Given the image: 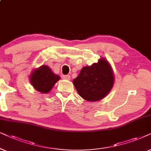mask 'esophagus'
<instances>
[{"instance_id": "34e87169", "label": "esophagus", "mask_w": 151, "mask_h": 151, "mask_svg": "<svg viewBox=\"0 0 151 151\" xmlns=\"http://www.w3.org/2000/svg\"><path fill=\"white\" fill-rule=\"evenodd\" d=\"M63 78L65 80H70V75H65V76H63Z\"/></svg>"}]
</instances>
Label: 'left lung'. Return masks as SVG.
<instances>
[{
    "instance_id": "obj_1",
    "label": "left lung",
    "mask_w": 151,
    "mask_h": 151,
    "mask_svg": "<svg viewBox=\"0 0 151 151\" xmlns=\"http://www.w3.org/2000/svg\"><path fill=\"white\" fill-rule=\"evenodd\" d=\"M114 77L111 65L101 58L98 63L82 68L73 80L78 93L83 99L96 101L104 99L114 85Z\"/></svg>"
}]
</instances>
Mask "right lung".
<instances>
[{
    "instance_id": "right-lung-1",
    "label": "right lung",
    "mask_w": 151,
    "mask_h": 151,
    "mask_svg": "<svg viewBox=\"0 0 151 151\" xmlns=\"http://www.w3.org/2000/svg\"><path fill=\"white\" fill-rule=\"evenodd\" d=\"M29 79L32 86L37 91L45 94L52 90L60 77L53 73L47 65H42L32 72Z\"/></svg>"
}]
</instances>
